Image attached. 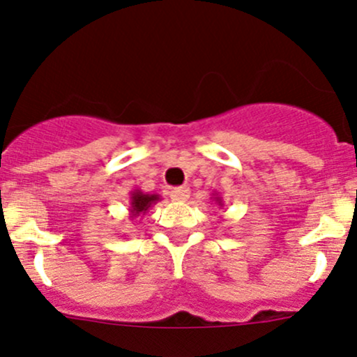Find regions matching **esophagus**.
Listing matches in <instances>:
<instances>
[{"instance_id":"esophagus-1","label":"esophagus","mask_w":357,"mask_h":357,"mask_svg":"<svg viewBox=\"0 0 357 357\" xmlns=\"http://www.w3.org/2000/svg\"><path fill=\"white\" fill-rule=\"evenodd\" d=\"M188 198H190V188H186V186L174 188V190L171 191V199H172V202L183 203V202H186Z\"/></svg>"}]
</instances>
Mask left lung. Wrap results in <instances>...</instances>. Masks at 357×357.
I'll return each mask as SVG.
<instances>
[{"label":"left lung","mask_w":357,"mask_h":357,"mask_svg":"<svg viewBox=\"0 0 357 357\" xmlns=\"http://www.w3.org/2000/svg\"><path fill=\"white\" fill-rule=\"evenodd\" d=\"M213 202L217 203L218 206H223V199H222L220 195H213Z\"/></svg>","instance_id":"8db88e82"}]
</instances>
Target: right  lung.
I'll list each match as a JSON object with an SVG mask.
<instances>
[{
    "label": "right lung",
    "mask_w": 357,
    "mask_h": 357,
    "mask_svg": "<svg viewBox=\"0 0 357 357\" xmlns=\"http://www.w3.org/2000/svg\"><path fill=\"white\" fill-rule=\"evenodd\" d=\"M160 202V197L159 195H149V193H144V191L140 190H134L130 193V220H134L137 217H142V215H146V211L151 208L152 205H155V203Z\"/></svg>",
    "instance_id": "1"
}]
</instances>
